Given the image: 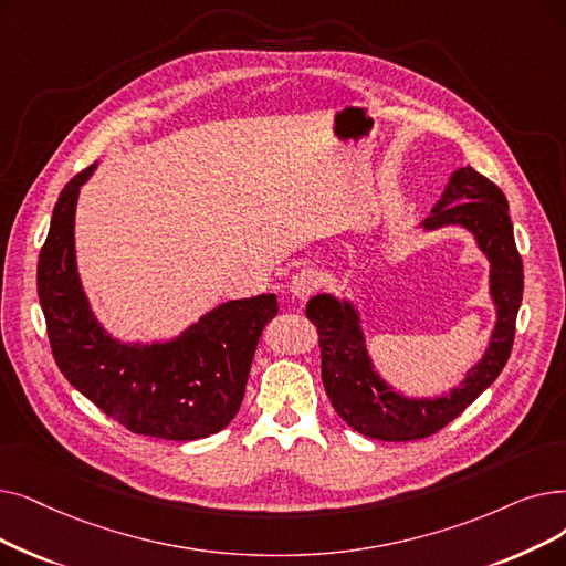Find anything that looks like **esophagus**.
I'll return each mask as SVG.
<instances>
[{"label":"esophagus","instance_id":"obj_1","mask_svg":"<svg viewBox=\"0 0 566 566\" xmlns=\"http://www.w3.org/2000/svg\"><path fill=\"white\" fill-rule=\"evenodd\" d=\"M316 289H318V273L314 268H303L301 273H296L291 280V293L298 301H307L310 296H314Z\"/></svg>","mask_w":566,"mask_h":566}]
</instances>
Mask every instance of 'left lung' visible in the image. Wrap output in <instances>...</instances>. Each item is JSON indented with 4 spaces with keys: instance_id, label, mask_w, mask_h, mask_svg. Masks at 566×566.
I'll list each match as a JSON object with an SVG mask.
<instances>
[{
    "instance_id": "8db88e82",
    "label": "left lung",
    "mask_w": 566,
    "mask_h": 566,
    "mask_svg": "<svg viewBox=\"0 0 566 566\" xmlns=\"http://www.w3.org/2000/svg\"><path fill=\"white\" fill-rule=\"evenodd\" d=\"M462 224L490 259V291L497 305V326L483 360L447 398L409 400L392 392L365 354L356 312L331 296H314L305 314L316 326L322 349V379L333 409L356 432L381 441L426 439L470 407L493 384L511 356L515 316L523 301V259L515 248L504 191L472 166L453 174L441 201L423 227Z\"/></svg>"
}]
</instances>
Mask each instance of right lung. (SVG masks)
I'll return each instance as SVG.
<instances>
[{"label":"right lung","mask_w":566,"mask_h":566,"mask_svg":"<svg viewBox=\"0 0 566 566\" xmlns=\"http://www.w3.org/2000/svg\"><path fill=\"white\" fill-rule=\"evenodd\" d=\"M87 166L62 189L39 254L36 286L60 373L106 416L136 434L189 441L227 428L240 409L263 326L277 298L231 301L178 339L125 347L87 307L73 256V210Z\"/></svg>","instance_id":"add662e5"}]
</instances>
